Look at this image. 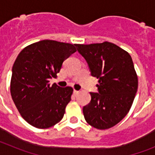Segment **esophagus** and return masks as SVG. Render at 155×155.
<instances>
[{"instance_id": "1", "label": "esophagus", "mask_w": 155, "mask_h": 155, "mask_svg": "<svg viewBox=\"0 0 155 155\" xmlns=\"http://www.w3.org/2000/svg\"><path fill=\"white\" fill-rule=\"evenodd\" d=\"M78 93H79V91H77V90H74V95L78 94Z\"/></svg>"}]
</instances>
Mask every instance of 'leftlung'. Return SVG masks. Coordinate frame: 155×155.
Instances as JSON below:
<instances>
[{"instance_id":"8db88e82","label":"left lung","mask_w":155,"mask_h":155,"mask_svg":"<svg viewBox=\"0 0 155 155\" xmlns=\"http://www.w3.org/2000/svg\"><path fill=\"white\" fill-rule=\"evenodd\" d=\"M75 46L98 80V93L90 92L91 102L83 107L84 119L98 130L114 127L127 116L137 91L132 58L112 42Z\"/></svg>"}]
</instances>
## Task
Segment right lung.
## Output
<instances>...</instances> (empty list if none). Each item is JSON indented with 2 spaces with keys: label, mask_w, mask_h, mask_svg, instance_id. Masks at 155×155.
<instances>
[{
  "label": "right lung",
  "mask_w": 155,
  "mask_h": 155,
  "mask_svg": "<svg viewBox=\"0 0 155 155\" xmlns=\"http://www.w3.org/2000/svg\"><path fill=\"white\" fill-rule=\"evenodd\" d=\"M76 44L42 40L24 48L12 68L11 94L22 118L36 128L61 121L71 100L73 88L50 85L62 64L76 52Z\"/></svg>",
  "instance_id": "add662e5"
}]
</instances>
